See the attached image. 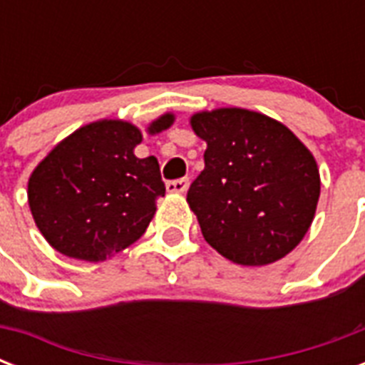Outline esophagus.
<instances>
[{"mask_svg": "<svg viewBox=\"0 0 365 365\" xmlns=\"http://www.w3.org/2000/svg\"><path fill=\"white\" fill-rule=\"evenodd\" d=\"M187 187H189L187 178H178V180L166 182V191H168V193H185Z\"/></svg>", "mask_w": 365, "mask_h": 365, "instance_id": "esophagus-1", "label": "esophagus"}]
</instances>
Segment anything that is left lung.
<instances>
[{"label": "left lung", "instance_id": "obj_1", "mask_svg": "<svg viewBox=\"0 0 365 365\" xmlns=\"http://www.w3.org/2000/svg\"><path fill=\"white\" fill-rule=\"evenodd\" d=\"M191 126L206 151L187 202L206 242L239 265H269L289 254L320 197L311 151L282 123L239 108L197 113Z\"/></svg>", "mask_w": 365, "mask_h": 365}]
</instances>
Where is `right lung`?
<instances>
[{
	"label": "right lung",
	"instance_id": "1",
	"mask_svg": "<svg viewBox=\"0 0 365 365\" xmlns=\"http://www.w3.org/2000/svg\"><path fill=\"white\" fill-rule=\"evenodd\" d=\"M174 117L149 126L159 132ZM142 132L130 123L98 121L81 126L37 165L28 182V202L41 235L60 254L104 261L136 242L165 197L159 163L138 159Z\"/></svg>",
	"mask_w": 365,
	"mask_h": 365
}]
</instances>
